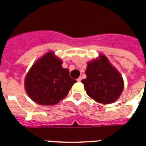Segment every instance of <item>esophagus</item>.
<instances>
[{
    "instance_id": "34e87169",
    "label": "esophagus",
    "mask_w": 146,
    "mask_h": 146,
    "mask_svg": "<svg viewBox=\"0 0 146 146\" xmlns=\"http://www.w3.org/2000/svg\"><path fill=\"white\" fill-rule=\"evenodd\" d=\"M76 80H77L78 82H80V81L82 80V77H79V78H78V79Z\"/></svg>"
}]
</instances>
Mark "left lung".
<instances>
[{"label":"left lung","mask_w":146,"mask_h":146,"mask_svg":"<svg viewBox=\"0 0 146 146\" xmlns=\"http://www.w3.org/2000/svg\"><path fill=\"white\" fill-rule=\"evenodd\" d=\"M85 73L87 78L81 82L91 98L103 104L112 103L119 98L123 89L122 76L105 55L88 62Z\"/></svg>","instance_id":"1"}]
</instances>
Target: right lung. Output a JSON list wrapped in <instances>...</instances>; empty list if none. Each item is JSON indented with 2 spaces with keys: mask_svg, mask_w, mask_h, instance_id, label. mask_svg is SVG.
<instances>
[{
  "mask_svg": "<svg viewBox=\"0 0 146 146\" xmlns=\"http://www.w3.org/2000/svg\"><path fill=\"white\" fill-rule=\"evenodd\" d=\"M62 62L48 52L31 67L25 80L28 95L36 103L52 106L58 103L69 93L76 80L72 79Z\"/></svg>",
  "mask_w": 146,
  "mask_h": 146,
  "instance_id": "add662e5",
  "label": "right lung"
}]
</instances>
